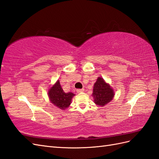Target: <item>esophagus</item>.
<instances>
[{
	"instance_id": "34e87169",
	"label": "esophagus",
	"mask_w": 159,
	"mask_h": 159,
	"mask_svg": "<svg viewBox=\"0 0 159 159\" xmlns=\"http://www.w3.org/2000/svg\"><path fill=\"white\" fill-rule=\"evenodd\" d=\"M84 91V89H76V92L78 93H82Z\"/></svg>"
}]
</instances>
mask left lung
I'll return each instance as SVG.
<instances>
[{"instance_id": "8db88e82", "label": "left lung", "mask_w": 159, "mask_h": 159, "mask_svg": "<svg viewBox=\"0 0 159 159\" xmlns=\"http://www.w3.org/2000/svg\"><path fill=\"white\" fill-rule=\"evenodd\" d=\"M114 93L109 84L105 82L103 78L99 77L93 87V97H94L95 103L104 106L112 100Z\"/></svg>"}]
</instances>
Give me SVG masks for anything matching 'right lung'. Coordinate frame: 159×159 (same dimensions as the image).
<instances>
[{"label": "right lung", "mask_w": 159, "mask_h": 159, "mask_svg": "<svg viewBox=\"0 0 159 159\" xmlns=\"http://www.w3.org/2000/svg\"><path fill=\"white\" fill-rule=\"evenodd\" d=\"M48 95L52 104L61 109L67 108L70 105L73 96H75L72 93H65L61 87L59 80L50 89Z\"/></svg>", "instance_id": "add662e5"}]
</instances>
